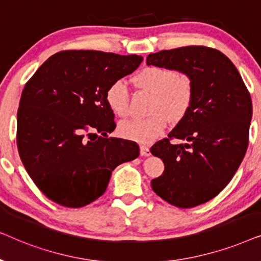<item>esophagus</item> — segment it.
Here are the masks:
<instances>
[{"mask_svg": "<svg viewBox=\"0 0 261 261\" xmlns=\"http://www.w3.org/2000/svg\"><path fill=\"white\" fill-rule=\"evenodd\" d=\"M140 154L144 155V156H148L151 155V151H149V148L147 147V146H140Z\"/></svg>", "mask_w": 261, "mask_h": 261, "instance_id": "34e87169", "label": "esophagus"}]
</instances>
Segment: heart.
Returning a JSON list of instances; mask_svg holds the SVG:
<instances>
[{"label":"heart","mask_w":261,"mask_h":261,"mask_svg":"<svg viewBox=\"0 0 261 261\" xmlns=\"http://www.w3.org/2000/svg\"><path fill=\"white\" fill-rule=\"evenodd\" d=\"M138 88L153 94L147 119L120 123L119 134L128 140L148 144L163 133L169 120L178 123L190 112L195 99V84L187 73L165 66L149 65L133 77ZM106 102L117 117L129 115V90L123 81H115L107 88Z\"/></svg>","instance_id":"1"}]
</instances>
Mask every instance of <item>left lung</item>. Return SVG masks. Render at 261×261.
<instances>
[{"instance_id":"left-lung-1","label":"left lung","mask_w":261,"mask_h":261,"mask_svg":"<svg viewBox=\"0 0 261 261\" xmlns=\"http://www.w3.org/2000/svg\"><path fill=\"white\" fill-rule=\"evenodd\" d=\"M146 63L178 70L194 81L195 99L187 117L151 147L165 165L151 181L153 191L178 208H192L219 195L240 166L248 147L251 95L219 49H164L148 55ZM174 138L186 142L173 144Z\"/></svg>"}]
</instances>
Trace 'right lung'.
<instances>
[{
    "label": "right lung",
    "mask_w": 261,
    "mask_h": 261,
    "mask_svg": "<svg viewBox=\"0 0 261 261\" xmlns=\"http://www.w3.org/2000/svg\"><path fill=\"white\" fill-rule=\"evenodd\" d=\"M141 62L137 55L60 51L24 85L17 110V149L46 197L67 208L87 205L105 194L116 166L138 158L137 142L108 138L116 124L106 90Z\"/></svg>",
    "instance_id": "1"
}]
</instances>
